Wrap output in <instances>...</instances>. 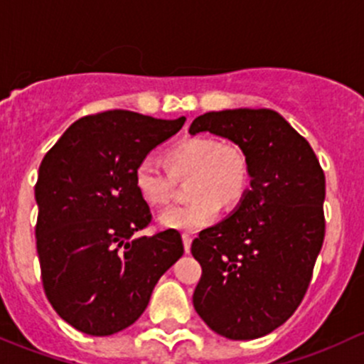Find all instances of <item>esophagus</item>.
I'll use <instances>...</instances> for the list:
<instances>
[{"label": "esophagus", "instance_id": "1", "mask_svg": "<svg viewBox=\"0 0 364 364\" xmlns=\"http://www.w3.org/2000/svg\"><path fill=\"white\" fill-rule=\"evenodd\" d=\"M182 242H183V250H186V254L191 252V243H193V237L187 233L182 235Z\"/></svg>", "mask_w": 364, "mask_h": 364}]
</instances>
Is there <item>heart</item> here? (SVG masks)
Here are the masks:
<instances>
[{"label":"heart","mask_w":364,"mask_h":364,"mask_svg":"<svg viewBox=\"0 0 364 364\" xmlns=\"http://www.w3.org/2000/svg\"><path fill=\"white\" fill-rule=\"evenodd\" d=\"M166 161L171 174L156 157L147 156L136 164L133 175L134 187L152 207L171 200L173 177H191L193 200L161 212L159 224L166 230H203L217 219L220 203L230 207L242 200L249 183V164L242 149L213 138H187L168 151Z\"/></svg>","instance_id":"1"}]
</instances>
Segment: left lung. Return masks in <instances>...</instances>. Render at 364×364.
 I'll list each match as a JSON object with an SVG mask.
<instances>
[{
  "instance_id": "left-lung-1",
  "label": "left lung",
  "mask_w": 364,
  "mask_h": 364,
  "mask_svg": "<svg viewBox=\"0 0 364 364\" xmlns=\"http://www.w3.org/2000/svg\"><path fill=\"white\" fill-rule=\"evenodd\" d=\"M189 133L237 144L250 177L237 208L191 245L203 269L194 309L220 336L259 338L289 319L309 289L324 242V171L309 141L268 108L208 112Z\"/></svg>"
}]
</instances>
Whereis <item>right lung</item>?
I'll return each instance as SVG.
<instances>
[{
    "label": "right lung",
    "mask_w": 364,
    "mask_h": 364,
    "mask_svg": "<svg viewBox=\"0 0 364 364\" xmlns=\"http://www.w3.org/2000/svg\"><path fill=\"white\" fill-rule=\"evenodd\" d=\"M183 122L129 110L87 115L40 164L35 233L43 289L59 317L85 335L108 336L133 324L183 254L175 230L134 238L152 215L133 177Z\"/></svg>",
    "instance_id": "add662e5"
}]
</instances>
